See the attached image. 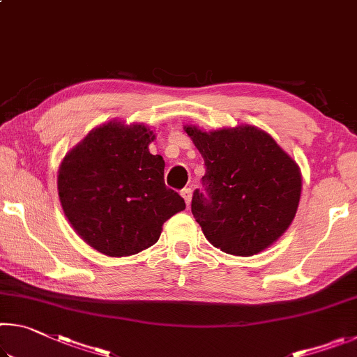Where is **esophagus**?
I'll use <instances>...</instances> for the list:
<instances>
[{
	"label": "esophagus",
	"instance_id": "34e87169",
	"mask_svg": "<svg viewBox=\"0 0 357 357\" xmlns=\"http://www.w3.org/2000/svg\"><path fill=\"white\" fill-rule=\"evenodd\" d=\"M181 195H183V198H184V202H185L187 206H190L192 195H193V190L190 189V187H187V189H184L183 192H181Z\"/></svg>",
	"mask_w": 357,
	"mask_h": 357
}]
</instances>
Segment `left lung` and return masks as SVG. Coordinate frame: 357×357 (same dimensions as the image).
<instances>
[{
  "label": "left lung",
  "mask_w": 357,
  "mask_h": 357,
  "mask_svg": "<svg viewBox=\"0 0 357 357\" xmlns=\"http://www.w3.org/2000/svg\"><path fill=\"white\" fill-rule=\"evenodd\" d=\"M200 151L206 195L193 193L192 214L222 252L252 257L273 245L296 215L302 192L299 165L255 126L202 130L184 126Z\"/></svg>",
  "instance_id": "8db88e82"
}]
</instances>
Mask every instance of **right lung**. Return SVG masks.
<instances>
[{
	"mask_svg": "<svg viewBox=\"0 0 357 357\" xmlns=\"http://www.w3.org/2000/svg\"><path fill=\"white\" fill-rule=\"evenodd\" d=\"M155 134L143 123L112 119L66 153L59 203L84 243L107 257H130L160 238L185 203L164 181L165 162L149 153Z\"/></svg>",
	"mask_w": 357,
	"mask_h": 357,
	"instance_id": "right-lung-1",
	"label": "right lung"
}]
</instances>
